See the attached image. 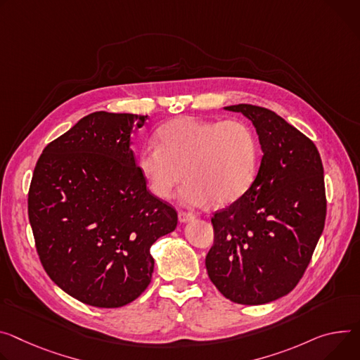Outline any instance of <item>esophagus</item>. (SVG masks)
Instances as JSON below:
<instances>
[{
	"label": "esophagus",
	"instance_id": "34e87169",
	"mask_svg": "<svg viewBox=\"0 0 360 360\" xmlns=\"http://www.w3.org/2000/svg\"><path fill=\"white\" fill-rule=\"evenodd\" d=\"M178 219H179V222H189V221L195 219V215H193V214H191V212L181 211V212L178 214Z\"/></svg>",
	"mask_w": 360,
	"mask_h": 360
}]
</instances>
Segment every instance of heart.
Returning <instances> with one entry per match:
<instances>
[{
  "label": "heart",
  "instance_id": "obj_1",
  "mask_svg": "<svg viewBox=\"0 0 360 360\" xmlns=\"http://www.w3.org/2000/svg\"><path fill=\"white\" fill-rule=\"evenodd\" d=\"M158 146H146L138 169L149 191L160 200L179 193L188 207L230 205L254 184L259 163V143L254 129L241 119L207 120L181 116L163 124Z\"/></svg>",
  "mask_w": 360,
  "mask_h": 360
}]
</instances>
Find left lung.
Segmentation results:
<instances>
[{
	"label": "left lung",
	"instance_id": "8db88e82",
	"mask_svg": "<svg viewBox=\"0 0 360 360\" xmlns=\"http://www.w3.org/2000/svg\"><path fill=\"white\" fill-rule=\"evenodd\" d=\"M224 109L251 120L263 158L244 197L211 218L214 245L205 266L224 297L266 304L297 285L323 233V165L314 143L273 110Z\"/></svg>",
	"mask_w": 360,
	"mask_h": 360
}]
</instances>
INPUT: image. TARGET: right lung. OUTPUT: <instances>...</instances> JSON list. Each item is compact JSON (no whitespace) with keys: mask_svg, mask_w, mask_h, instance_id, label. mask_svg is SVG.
Here are the masks:
<instances>
[{"mask_svg":"<svg viewBox=\"0 0 360 360\" xmlns=\"http://www.w3.org/2000/svg\"><path fill=\"white\" fill-rule=\"evenodd\" d=\"M146 119L90 113L44 148L32 174L28 218L41 264L89 306L138 299L152 280L150 245L178 224L176 211L146 189L130 149Z\"/></svg>","mask_w":360,"mask_h":360,"instance_id":"1","label":"right lung"}]
</instances>
